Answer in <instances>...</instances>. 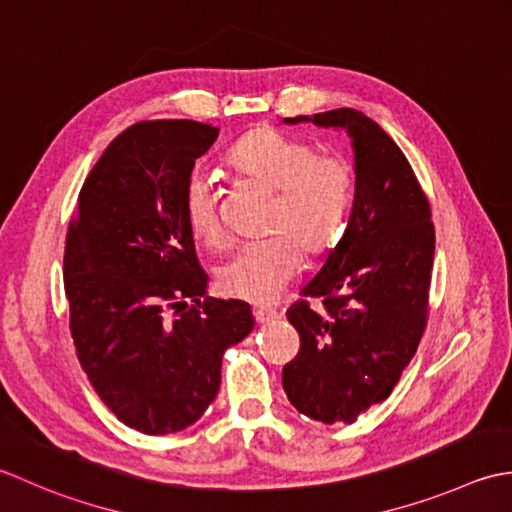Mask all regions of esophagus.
Masks as SVG:
<instances>
[{"instance_id": "1", "label": "esophagus", "mask_w": 512, "mask_h": 512, "mask_svg": "<svg viewBox=\"0 0 512 512\" xmlns=\"http://www.w3.org/2000/svg\"><path fill=\"white\" fill-rule=\"evenodd\" d=\"M254 318H256L258 325H265V322L278 320L280 318V311L271 309V307H260V309H254Z\"/></svg>"}]
</instances>
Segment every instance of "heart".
Masks as SVG:
<instances>
[{
  "mask_svg": "<svg viewBox=\"0 0 512 512\" xmlns=\"http://www.w3.org/2000/svg\"><path fill=\"white\" fill-rule=\"evenodd\" d=\"M234 172L274 192L265 241L245 243L218 267L216 280L225 296L256 305L276 300L302 265V247L322 256L338 245L347 229L353 198V170L347 156L316 152V145L278 130L245 134L227 154ZM185 221L196 241L223 245L218 192L203 174H194L183 194Z\"/></svg>",
  "mask_w": 512,
  "mask_h": 512,
  "instance_id": "b5f03b06",
  "label": "heart"
}]
</instances>
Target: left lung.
I'll use <instances>...</instances> for the list:
<instances>
[{"mask_svg":"<svg viewBox=\"0 0 512 512\" xmlns=\"http://www.w3.org/2000/svg\"><path fill=\"white\" fill-rule=\"evenodd\" d=\"M347 130L356 194L338 245L300 289L287 320L300 336L285 364L289 402L311 420L351 424L387 400L420 344L429 307L435 229L431 207L402 150L353 108L283 119Z\"/></svg>","mask_w":512,"mask_h":512,"instance_id":"obj_1","label":"left lung"}]
</instances>
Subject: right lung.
Segmentation results:
<instances>
[{"label": "right lung", "mask_w": 512, "mask_h": 512, "mask_svg": "<svg viewBox=\"0 0 512 512\" xmlns=\"http://www.w3.org/2000/svg\"><path fill=\"white\" fill-rule=\"evenodd\" d=\"M216 137L190 119L130 125L88 174L68 227L64 287L81 369L145 435L194 424L221 387L225 349L254 329L247 302L205 296L185 221V185Z\"/></svg>", "instance_id": "1"}]
</instances>
